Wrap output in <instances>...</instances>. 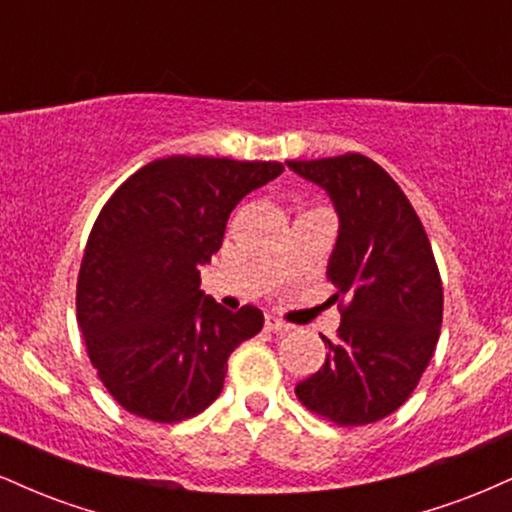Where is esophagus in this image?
<instances>
[{"label": "esophagus", "instance_id": "obj_1", "mask_svg": "<svg viewBox=\"0 0 512 512\" xmlns=\"http://www.w3.org/2000/svg\"><path fill=\"white\" fill-rule=\"evenodd\" d=\"M264 327H267L269 332H289V330H291L289 322L279 320V317H276V315H267V317H264Z\"/></svg>", "mask_w": 512, "mask_h": 512}]
</instances>
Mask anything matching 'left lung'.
<instances>
[{
  "mask_svg": "<svg viewBox=\"0 0 512 512\" xmlns=\"http://www.w3.org/2000/svg\"><path fill=\"white\" fill-rule=\"evenodd\" d=\"M325 187L339 214L327 267L342 325L325 363L296 385L303 407L337 426H366L407 402L436 351L443 281L431 240L385 168L361 154L286 161Z\"/></svg>",
  "mask_w": 512,
  "mask_h": 512,
  "instance_id": "1",
  "label": "left lung"
}]
</instances>
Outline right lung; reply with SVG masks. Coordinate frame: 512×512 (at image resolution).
I'll use <instances>...</instances> for the list:
<instances>
[{"mask_svg":"<svg viewBox=\"0 0 512 512\" xmlns=\"http://www.w3.org/2000/svg\"><path fill=\"white\" fill-rule=\"evenodd\" d=\"M284 166L168 156L129 175L93 223L76 279V322L105 390L129 414L175 424L219 397L226 361L262 330L199 289L226 221Z\"/></svg>","mask_w":512,"mask_h":512,"instance_id":"1","label":"right lung"}]
</instances>
